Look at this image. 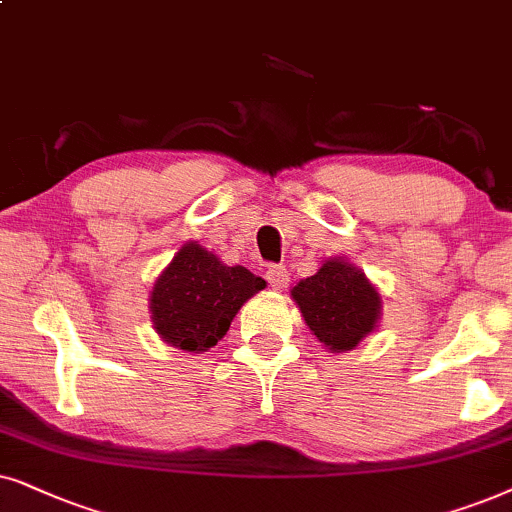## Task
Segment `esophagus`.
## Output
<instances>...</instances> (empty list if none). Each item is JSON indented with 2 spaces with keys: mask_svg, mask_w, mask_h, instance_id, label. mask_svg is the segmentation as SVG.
Masks as SVG:
<instances>
[{
  "mask_svg": "<svg viewBox=\"0 0 512 512\" xmlns=\"http://www.w3.org/2000/svg\"><path fill=\"white\" fill-rule=\"evenodd\" d=\"M267 281H269V285H271V288H274L276 292L285 290V288H288V285H290L288 269L278 267V264H274V267L267 269Z\"/></svg>",
  "mask_w": 512,
  "mask_h": 512,
  "instance_id": "esophagus-1",
  "label": "esophagus"
}]
</instances>
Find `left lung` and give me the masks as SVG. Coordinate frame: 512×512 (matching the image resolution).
Instances as JSON below:
<instances>
[{"mask_svg":"<svg viewBox=\"0 0 512 512\" xmlns=\"http://www.w3.org/2000/svg\"><path fill=\"white\" fill-rule=\"evenodd\" d=\"M304 323L330 353L353 351L381 320V295L363 269L346 257H327L290 290Z\"/></svg>","mask_w":512,"mask_h":512,"instance_id":"left-lung-1","label":"left lung"}]
</instances>
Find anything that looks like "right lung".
<instances>
[{"instance_id": "right-lung-1", "label": "right lung", "mask_w": 512, "mask_h": 512, "mask_svg": "<svg viewBox=\"0 0 512 512\" xmlns=\"http://www.w3.org/2000/svg\"><path fill=\"white\" fill-rule=\"evenodd\" d=\"M267 281L236 264L227 267L199 241H187L149 292L152 327L161 342L203 353L227 335L231 320Z\"/></svg>"}]
</instances>
